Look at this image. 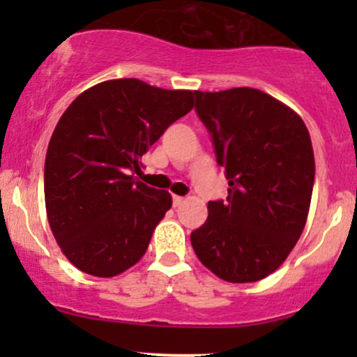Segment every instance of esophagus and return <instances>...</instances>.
<instances>
[{
    "label": "esophagus",
    "instance_id": "esophagus-1",
    "mask_svg": "<svg viewBox=\"0 0 357 357\" xmlns=\"http://www.w3.org/2000/svg\"><path fill=\"white\" fill-rule=\"evenodd\" d=\"M184 203V198H183V196H173V206L174 208H178V206H181V204Z\"/></svg>",
    "mask_w": 357,
    "mask_h": 357
}]
</instances>
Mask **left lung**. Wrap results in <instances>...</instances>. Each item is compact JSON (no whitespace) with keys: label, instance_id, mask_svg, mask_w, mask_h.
<instances>
[{"label":"left lung","instance_id":"8db88e82","mask_svg":"<svg viewBox=\"0 0 357 357\" xmlns=\"http://www.w3.org/2000/svg\"><path fill=\"white\" fill-rule=\"evenodd\" d=\"M195 97L230 188L225 202L208 203L192 250L223 280H261L284 264L305 227L315 176L309 130L261 90H196Z\"/></svg>","mask_w":357,"mask_h":357}]
</instances>
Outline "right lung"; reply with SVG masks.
Segmentation results:
<instances>
[{
	"mask_svg": "<svg viewBox=\"0 0 357 357\" xmlns=\"http://www.w3.org/2000/svg\"><path fill=\"white\" fill-rule=\"evenodd\" d=\"M191 90L137 79L82 92L53 130L45 158L48 223L82 272L114 277L141 260L173 199L137 181L142 155L192 109Z\"/></svg>",
	"mask_w": 357,
	"mask_h": 357,
	"instance_id": "add662e5",
	"label": "right lung"
}]
</instances>
